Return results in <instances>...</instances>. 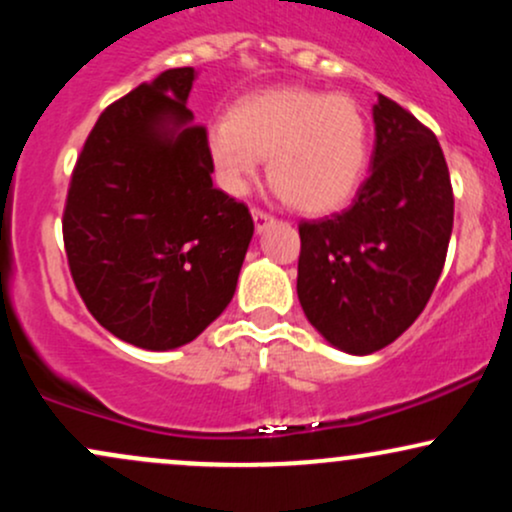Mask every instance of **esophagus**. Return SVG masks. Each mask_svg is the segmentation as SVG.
<instances>
[{"mask_svg":"<svg viewBox=\"0 0 512 512\" xmlns=\"http://www.w3.org/2000/svg\"><path fill=\"white\" fill-rule=\"evenodd\" d=\"M252 219H255V228H257V233H262L264 228H267L269 223L274 221V216H272V214H267V211H262V209H252Z\"/></svg>","mask_w":512,"mask_h":512,"instance_id":"obj_1","label":"esophagus"}]
</instances>
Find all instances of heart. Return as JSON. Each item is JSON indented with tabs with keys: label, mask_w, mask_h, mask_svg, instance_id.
<instances>
[{
	"label": "heart",
	"mask_w": 512,
	"mask_h": 512,
	"mask_svg": "<svg viewBox=\"0 0 512 512\" xmlns=\"http://www.w3.org/2000/svg\"><path fill=\"white\" fill-rule=\"evenodd\" d=\"M368 122L354 98L303 86L250 93L207 127L216 180L245 195L260 158L274 192L310 216L351 202L368 166Z\"/></svg>",
	"instance_id": "b5f03b06"
}]
</instances>
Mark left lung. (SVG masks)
Returning <instances> with one entry per match:
<instances>
[{
	"instance_id": "obj_1",
	"label": "left lung",
	"mask_w": 512,
	"mask_h": 512,
	"mask_svg": "<svg viewBox=\"0 0 512 512\" xmlns=\"http://www.w3.org/2000/svg\"><path fill=\"white\" fill-rule=\"evenodd\" d=\"M373 122L370 175L354 204L298 226L303 313L327 344L354 356L392 344L426 308L455 211L436 134L380 93Z\"/></svg>"
}]
</instances>
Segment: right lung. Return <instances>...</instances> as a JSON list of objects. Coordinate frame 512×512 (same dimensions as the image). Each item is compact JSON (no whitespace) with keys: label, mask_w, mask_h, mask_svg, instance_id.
<instances>
[{"label":"right lung","mask_w":512,"mask_h":512,"mask_svg":"<svg viewBox=\"0 0 512 512\" xmlns=\"http://www.w3.org/2000/svg\"><path fill=\"white\" fill-rule=\"evenodd\" d=\"M195 67L110 105L76 161L64 250L86 308L146 351L190 344L231 303L255 223L216 190L207 129L187 108Z\"/></svg>","instance_id":"1"}]
</instances>
